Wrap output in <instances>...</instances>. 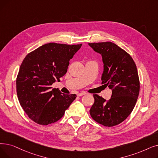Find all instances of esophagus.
<instances>
[{"label": "esophagus", "instance_id": "esophagus-1", "mask_svg": "<svg viewBox=\"0 0 158 158\" xmlns=\"http://www.w3.org/2000/svg\"><path fill=\"white\" fill-rule=\"evenodd\" d=\"M85 94H86L85 92H80V93L77 94V96H82V95H84Z\"/></svg>", "mask_w": 158, "mask_h": 158}]
</instances>
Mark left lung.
I'll return each instance as SVG.
<instances>
[{
    "instance_id": "8db88e82",
    "label": "left lung",
    "mask_w": 158,
    "mask_h": 158,
    "mask_svg": "<svg viewBox=\"0 0 158 158\" xmlns=\"http://www.w3.org/2000/svg\"><path fill=\"white\" fill-rule=\"evenodd\" d=\"M99 53L104 64L102 83L112 90L108 101L97 94L90 110L92 119L99 124L111 127L125 121L131 114L139 93L138 70L132 57L112 42L88 43Z\"/></svg>"
}]
</instances>
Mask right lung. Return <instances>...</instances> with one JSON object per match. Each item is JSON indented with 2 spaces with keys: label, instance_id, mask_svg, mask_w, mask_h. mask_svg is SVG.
<instances>
[{
  "label": "right lung",
  "instance_id": "obj_1",
  "mask_svg": "<svg viewBox=\"0 0 158 158\" xmlns=\"http://www.w3.org/2000/svg\"><path fill=\"white\" fill-rule=\"evenodd\" d=\"M82 44L50 43L29 53L20 66L16 80L17 94L28 118L41 125L59 120L76 98L51 85L66 74L70 60Z\"/></svg>",
  "mask_w": 158,
  "mask_h": 158
}]
</instances>
